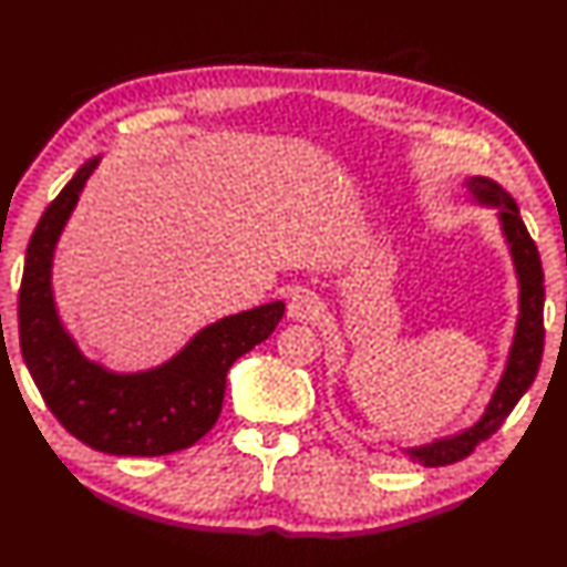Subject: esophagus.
I'll return each mask as SVG.
<instances>
[{"label": "esophagus", "instance_id": "esophagus-1", "mask_svg": "<svg viewBox=\"0 0 567 567\" xmlns=\"http://www.w3.org/2000/svg\"><path fill=\"white\" fill-rule=\"evenodd\" d=\"M317 312H320V298L312 291H298L293 293L291 302H288V317L298 322L315 320Z\"/></svg>", "mask_w": 567, "mask_h": 567}]
</instances>
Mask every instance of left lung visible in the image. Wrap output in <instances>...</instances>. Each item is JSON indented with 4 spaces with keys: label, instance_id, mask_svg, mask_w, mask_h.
I'll return each instance as SVG.
<instances>
[{
    "label": "left lung",
    "instance_id": "8db88e82",
    "mask_svg": "<svg viewBox=\"0 0 567 567\" xmlns=\"http://www.w3.org/2000/svg\"><path fill=\"white\" fill-rule=\"evenodd\" d=\"M468 189L481 202L488 204H503L501 206V220L503 233L509 243V252L515 257V267L519 276V320H517V334L513 351H509V361L505 368V375L495 390L491 404L483 413L481 421L468 427V431L435 440L433 445L406 450L413 462H421L423 466H447L454 462H462L464 457L474 452V447L483 440H488L493 433H498V427L509 416V411L522 399V394L532 388V382L542 365L544 355V269L542 257H538L536 243L532 240L527 226L519 216L517 204L507 195L503 187L486 177H472L468 179Z\"/></svg>",
    "mask_w": 567,
    "mask_h": 567
}]
</instances>
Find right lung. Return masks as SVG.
I'll use <instances>...</instances> for the list:
<instances>
[{"mask_svg":"<svg viewBox=\"0 0 567 567\" xmlns=\"http://www.w3.org/2000/svg\"><path fill=\"white\" fill-rule=\"evenodd\" d=\"M99 158L86 161L40 216L19 288V341L48 409L81 443L117 457H161L192 447L218 421L226 372L284 317L276 300L202 329L165 365L115 375L86 361L54 312L50 267L64 220Z\"/></svg>","mask_w":567,"mask_h":567,"instance_id":"right-lung-1","label":"right lung"}]
</instances>
